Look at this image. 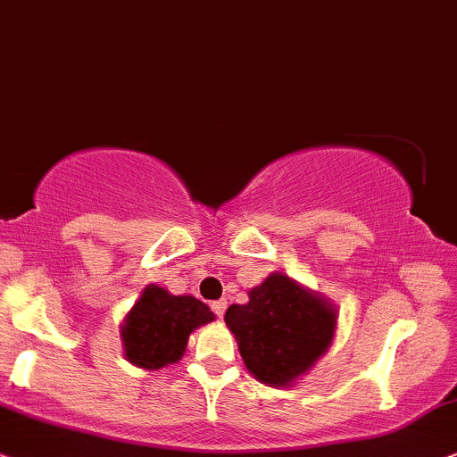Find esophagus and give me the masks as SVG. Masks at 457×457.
Returning a JSON list of instances; mask_svg holds the SVG:
<instances>
[{"label": "esophagus", "instance_id": "obj_1", "mask_svg": "<svg viewBox=\"0 0 457 457\" xmlns=\"http://www.w3.org/2000/svg\"><path fill=\"white\" fill-rule=\"evenodd\" d=\"M211 309H212V313H215V315H217V318H223L225 309H228V301H225V299L212 301V303H211Z\"/></svg>", "mask_w": 457, "mask_h": 457}]
</instances>
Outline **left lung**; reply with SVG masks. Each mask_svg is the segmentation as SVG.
Instances as JSON below:
<instances>
[{"label": "left lung", "instance_id": "8db88e82", "mask_svg": "<svg viewBox=\"0 0 457 457\" xmlns=\"http://www.w3.org/2000/svg\"><path fill=\"white\" fill-rule=\"evenodd\" d=\"M251 374L270 386H286L324 355L332 343L337 312L282 273H271L248 292L246 305L225 312Z\"/></svg>", "mask_w": 457, "mask_h": 457}]
</instances>
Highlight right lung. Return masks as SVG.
Listing matches in <instances>:
<instances>
[{
    "mask_svg": "<svg viewBox=\"0 0 457 457\" xmlns=\"http://www.w3.org/2000/svg\"><path fill=\"white\" fill-rule=\"evenodd\" d=\"M212 320L215 315L204 303L194 296H173L152 284L125 318L120 330L125 357L148 370L179 361L190 332Z\"/></svg>",
    "mask_w": 457,
    "mask_h": 457,
    "instance_id": "add662e5",
    "label": "right lung"
}]
</instances>
